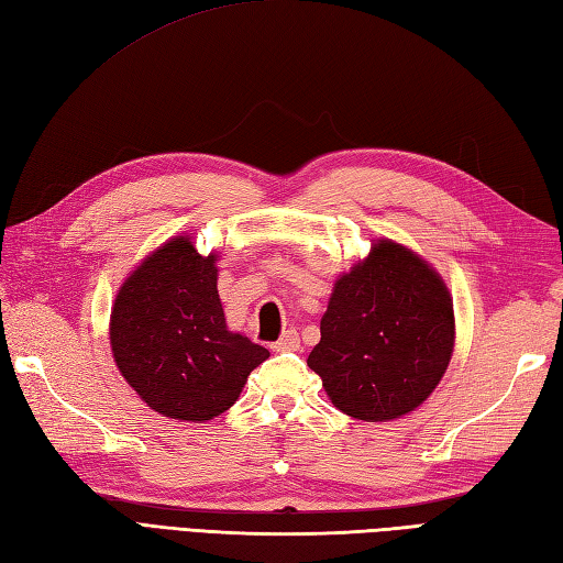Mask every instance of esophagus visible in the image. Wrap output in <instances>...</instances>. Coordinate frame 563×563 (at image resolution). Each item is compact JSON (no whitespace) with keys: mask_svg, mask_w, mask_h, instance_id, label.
<instances>
[{"mask_svg":"<svg viewBox=\"0 0 563 563\" xmlns=\"http://www.w3.org/2000/svg\"><path fill=\"white\" fill-rule=\"evenodd\" d=\"M273 350L276 352H292V350H299V335L297 331H285L280 335L278 343H273Z\"/></svg>","mask_w":563,"mask_h":563,"instance_id":"obj_1","label":"esophagus"}]
</instances>
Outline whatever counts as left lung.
Returning a JSON list of instances; mask_svg holds the SVG:
<instances>
[{
  "label": "left lung",
  "mask_w": 563,
  "mask_h": 563,
  "mask_svg": "<svg viewBox=\"0 0 563 563\" xmlns=\"http://www.w3.org/2000/svg\"><path fill=\"white\" fill-rule=\"evenodd\" d=\"M453 345V297L439 271L382 238L335 278L307 364L338 410L390 422L434 394Z\"/></svg>",
  "instance_id": "obj_1"
}]
</instances>
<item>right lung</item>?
<instances>
[{"label": "right lung", "instance_id": "obj_1", "mask_svg": "<svg viewBox=\"0 0 563 563\" xmlns=\"http://www.w3.org/2000/svg\"><path fill=\"white\" fill-rule=\"evenodd\" d=\"M218 258V252L199 254L191 234H177L143 258L114 297L110 347L117 369L169 420L208 422L225 412L271 355L228 329Z\"/></svg>", "mask_w": 563, "mask_h": 563}]
</instances>
